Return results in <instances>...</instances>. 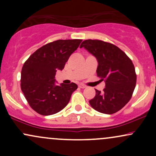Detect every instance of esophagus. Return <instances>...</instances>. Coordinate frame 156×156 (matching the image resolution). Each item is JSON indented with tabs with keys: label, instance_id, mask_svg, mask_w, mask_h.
<instances>
[{
	"label": "esophagus",
	"instance_id": "esophagus-1",
	"mask_svg": "<svg viewBox=\"0 0 156 156\" xmlns=\"http://www.w3.org/2000/svg\"><path fill=\"white\" fill-rule=\"evenodd\" d=\"M78 87H79V88H80V89H84V88H86V87H87V86L84 85V84L80 83V84H78Z\"/></svg>",
	"mask_w": 156,
	"mask_h": 156
}]
</instances>
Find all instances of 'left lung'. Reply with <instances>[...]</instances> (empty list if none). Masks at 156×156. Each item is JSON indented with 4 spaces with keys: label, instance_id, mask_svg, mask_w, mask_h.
Instances as JSON below:
<instances>
[{
    "label": "left lung",
    "instance_id": "1",
    "mask_svg": "<svg viewBox=\"0 0 156 156\" xmlns=\"http://www.w3.org/2000/svg\"><path fill=\"white\" fill-rule=\"evenodd\" d=\"M80 48L96 57L97 75L105 82L103 92L95 89V96L89 101L91 106L103 114L117 112L129 102L136 83L131 59L117 46L98 39L84 40Z\"/></svg>",
    "mask_w": 156,
    "mask_h": 156
}]
</instances>
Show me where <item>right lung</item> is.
I'll return each mask as SVG.
<instances>
[{
  "label": "right lung",
  "instance_id": "1",
  "mask_svg": "<svg viewBox=\"0 0 156 156\" xmlns=\"http://www.w3.org/2000/svg\"><path fill=\"white\" fill-rule=\"evenodd\" d=\"M82 39H59L37 49L23 64L20 87L27 102L43 116L60 112L69 103L78 86L75 83L55 85V75L66 62Z\"/></svg>",
  "mask_w": 156,
  "mask_h": 156
}]
</instances>
